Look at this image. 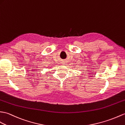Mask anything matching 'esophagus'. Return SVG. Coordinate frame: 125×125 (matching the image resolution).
<instances>
[{
    "instance_id": "34e87169",
    "label": "esophagus",
    "mask_w": 125,
    "mask_h": 125,
    "mask_svg": "<svg viewBox=\"0 0 125 125\" xmlns=\"http://www.w3.org/2000/svg\"><path fill=\"white\" fill-rule=\"evenodd\" d=\"M62 64L63 65H65V64H66V63H65V61H64L63 63H62Z\"/></svg>"
}]
</instances>
